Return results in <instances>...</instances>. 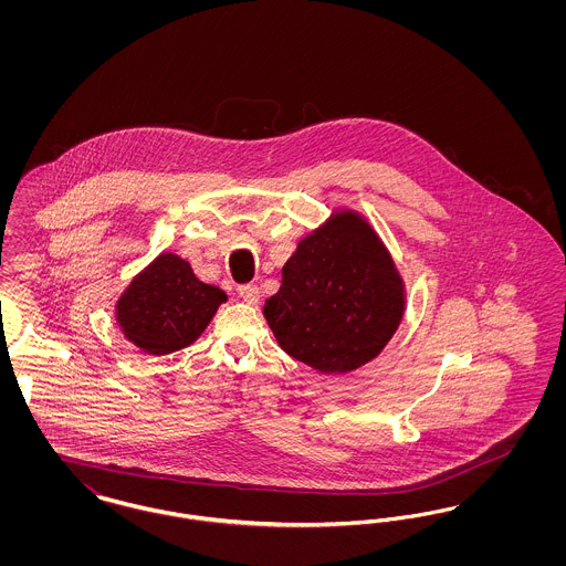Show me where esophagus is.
Listing matches in <instances>:
<instances>
[{
  "mask_svg": "<svg viewBox=\"0 0 566 566\" xmlns=\"http://www.w3.org/2000/svg\"><path fill=\"white\" fill-rule=\"evenodd\" d=\"M238 293H240L243 301H245V303H250V305L259 303V296H261V291H259V286H256V284H242V286L238 289Z\"/></svg>",
  "mask_w": 566,
  "mask_h": 566,
  "instance_id": "34e87169",
  "label": "esophagus"
}]
</instances>
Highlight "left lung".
Masks as SVG:
<instances>
[{
    "mask_svg": "<svg viewBox=\"0 0 566 566\" xmlns=\"http://www.w3.org/2000/svg\"><path fill=\"white\" fill-rule=\"evenodd\" d=\"M263 314L286 354L321 374H348L397 333L403 277L376 229L339 210L296 243Z\"/></svg>",
    "mask_w": 566,
    "mask_h": 566,
    "instance_id": "obj_1",
    "label": "left lung"
}]
</instances>
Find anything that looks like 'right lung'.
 I'll return each instance as SVG.
<instances>
[{
  "label": "right lung",
  "mask_w": 566,
  "mask_h": 566,
  "mask_svg": "<svg viewBox=\"0 0 566 566\" xmlns=\"http://www.w3.org/2000/svg\"><path fill=\"white\" fill-rule=\"evenodd\" d=\"M224 301V291L201 282L189 261L163 252L118 296L116 323L139 350L163 356L197 342Z\"/></svg>",
  "instance_id": "right-lung-1"
}]
</instances>
